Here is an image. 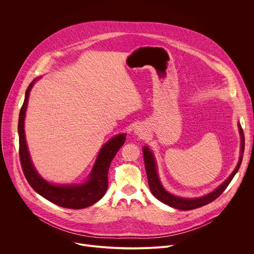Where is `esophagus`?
I'll use <instances>...</instances> for the list:
<instances>
[{"label":"esophagus","instance_id":"esophagus-1","mask_svg":"<svg viewBox=\"0 0 254 254\" xmlns=\"http://www.w3.org/2000/svg\"><path fill=\"white\" fill-rule=\"evenodd\" d=\"M133 132L138 136H144L146 135V128H143L142 126H136L133 129Z\"/></svg>","mask_w":254,"mask_h":254}]
</instances>
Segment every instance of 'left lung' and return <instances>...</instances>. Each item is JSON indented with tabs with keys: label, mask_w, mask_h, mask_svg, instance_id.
I'll list each match as a JSON object with an SVG mask.
<instances>
[{
	"label": "left lung",
	"mask_w": 254,
	"mask_h": 254,
	"mask_svg": "<svg viewBox=\"0 0 254 254\" xmlns=\"http://www.w3.org/2000/svg\"><path fill=\"white\" fill-rule=\"evenodd\" d=\"M238 129H239V133H240L241 143H240V157H239V161H238L236 168L233 170V172L230 174V176L224 181V182L219 187H217L211 193H209L205 196H202V197H198V198H183V197L175 196V195L169 193L161 183V180H160L159 174H158L157 161L155 159L153 151H151V149L148 146H144L142 148L143 161H144V167H146L148 182H149V186H150V190H151L152 194L159 201L163 202L164 204H166L170 207L179 209V210H185V211L205 206V205L211 203L212 201H214L215 199L218 198L224 192V190L227 188V186L232 181L235 174L238 172L239 167L242 162L243 152H244V134H243V130L241 128L240 124H238Z\"/></svg>",
	"instance_id": "1"
}]
</instances>
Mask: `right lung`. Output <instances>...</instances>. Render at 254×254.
Instances as JSON below:
<instances>
[{
  "instance_id": "add662e5",
  "label": "right lung",
  "mask_w": 254,
  "mask_h": 254,
  "mask_svg": "<svg viewBox=\"0 0 254 254\" xmlns=\"http://www.w3.org/2000/svg\"><path fill=\"white\" fill-rule=\"evenodd\" d=\"M38 79H40V77L35 78L29 84L19 115V155L23 173L30 186L48 201L60 207L69 209H82L89 207L99 201L106 193L108 187V169H110L113 159L125 143L127 133L117 134L103 144L97 155L93 168L84 183L63 185L49 183L48 181L41 177L31 161L24 130L25 115L30 91Z\"/></svg>"
}]
</instances>
